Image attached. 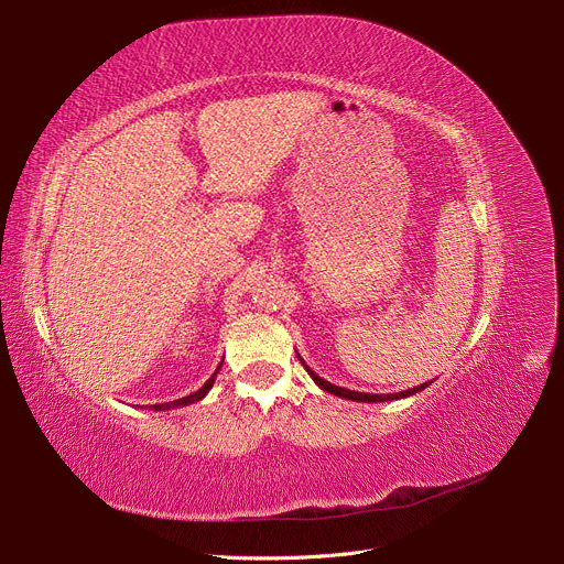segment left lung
<instances>
[{"label":"left lung","mask_w":564,"mask_h":564,"mask_svg":"<svg viewBox=\"0 0 564 564\" xmlns=\"http://www.w3.org/2000/svg\"><path fill=\"white\" fill-rule=\"evenodd\" d=\"M300 357V355H297ZM300 361L304 364V359L300 357ZM304 369L308 371V376L313 378V382L321 387L323 391H327V394H334V397H340V399H348V401H357V403H384V401H399V399H405V397H412V394H417V391H422V389H426L433 380H429V382H424V384H420V387H410V389H405V391H397V394H364V391H352V389H346V387H336V384H332V382H327L325 378H321L317 376L315 371H311L308 366L304 364Z\"/></svg>","instance_id":"obj_1"}]
</instances>
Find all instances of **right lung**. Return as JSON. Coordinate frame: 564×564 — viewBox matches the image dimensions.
Listing matches in <instances>:
<instances>
[{"label": "right lung", "instance_id": "add662e5", "mask_svg": "<svg viewBox=\"0 0 564 564\" xmlns=\"http://www.w3.org/2000/svg\"><path fill=\"white\" fill-rule=\"evenodd\" d=\"M221 366H224V361L218 364V369L212 373V378L198 389V391H193V394H188V397H184V399H177V401H167V403H156V405H150V410H173V408H184V405H191V403H198V401H203L207 394H209V389L214 387V380H216V373L221 371Z\"/></svg>", "mask_w": 564, "mask_h": 564}]
</instances>
